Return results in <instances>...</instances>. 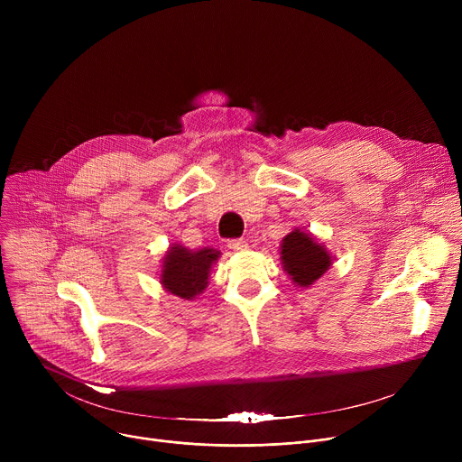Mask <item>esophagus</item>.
I'll return each instance as SVG.
<instances>
[{"mask_svg":"<svg viewBox=\"0 0 462 462\" xmlns=\"http://www.w3.org/2000/svg\"><path fill=\"white\" fill-rule=\"evenodd\" d=\"M228 248L236 250V252H243L248 248V243H246V239H230Z\"/></svg>","mask_w":462,"mask_h":462,"instance_id":"34e87169","label":"esophagus"}]
</instances>
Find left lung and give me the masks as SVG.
Segmentation results:
<instances>
[{"label": "left lung", "mask_w": 462, "mask_h": 462, "mask_svg": "<svg viewBox=\"0 0 462 462\" xmlns=\"http://www.w3.org/2000/svg\"><path fill=\"white\" fill-rule=\"evenodd\" d=\"M282 265L300 287H310L331 267L333 257L310 234L294 228L282 241Z\"/></svg>", "instance_id": "obj_1"}]
</instances>
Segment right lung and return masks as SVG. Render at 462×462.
<instances>
[{"label":"right lung","instance_id":"add662e5","mask_svg":"<svg viewBox=\"0 0 462 462\" xmlns=\"http://www.w3.org/2000/svg\"><path fill=\"white\" fill-rule=\"evenodd\" d=\"M219 255V250L208 246L189 250L182 245H171L162 261V287L182 300H193L203 294L208 285L210 271Z\"/></svg>","mask_w":462,"mask_h":462}]
</instances>
